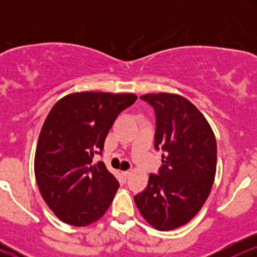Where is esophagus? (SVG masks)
I'll return each mask as SVG.
<instances>
[{
	"mask_svg": "<svg viewBox=\"0 0 257 257\" xmlns=\"http://www.w3.org/2000/svg\"><path fill=\"white\" fill-rule=\"evenodd\" d=\"M131 174H132V173L129 172V170H126V172H122V175H123V178H124V179H128Z\"/></svg>",
	"mask_w": 257,
	"mask_h": 257,
	"instance_id": "34e87169",
	"label": "esophagus"
}]
</instances>
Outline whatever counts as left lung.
<instances>
[{"mask_svg":"<svg viewBox=\"0 0 257 257\" xmlns=\"http://www.w3.org/2000/svg\"><path fill=\"white\" fill-rule=\"evenodd\" d=\"M155 108V147L163 150L158 175L134 197L143 217L158 231H170L198 214L216 174V139L208 120L179 94L140 96Z\"/></svg>","mask_w":257,"mask_h":257,"instance_id":"left-lung-1","label":"left lung"}]
</instances>
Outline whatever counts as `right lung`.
I'll return each instance as SVG.
<instances>
[{"mask_svg": "<svg viewBox=\"0 0 257 257\" xmlns=\"http://www.w3.org/2000/svg\"><path fill=\"white\" fill-rule=\"evenodd\" d=\"M137 99L132 93L79 91L52 107L38 137L35 176L46 204L63 222L88 226L111 205L119 184L93 157L104 149L117 116Z\"/></svg>", "mask_w": 257, "mask_h": 257, "instance_id": "right-lung-1", "label": "right lung"}]
</instances>
